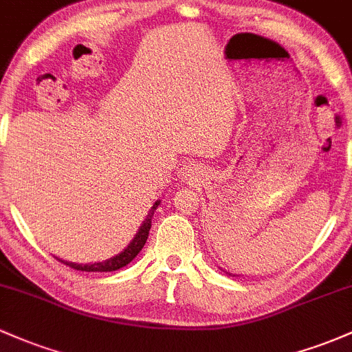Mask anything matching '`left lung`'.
Instances as JSON below:
<instances>
[{"label":"left lung","mask_w":352,"mask_h":352,"mask_svg":"<svg viewBox=\"0 0 352 352\" xmlns=\"http://www.w3.org/2000/svg\"><path fill=\"white\" fill-rule=\"evenodd\" d=\"M227 274H229V272H227Z\"/></svg>","instance_id":"1"}]
</instances>
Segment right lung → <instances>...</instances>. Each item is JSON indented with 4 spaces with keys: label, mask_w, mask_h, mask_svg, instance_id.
<instances>
[{
    "label": "right lung",
    "mask_w": 352,
    "mask_h": 352,
    "mask_svg": "<svg viewBox=\"0 0 352 352\" xmlns=\"http://www.w3.org/2000/svg\"><path fill=\"white\" fill-rule=\"evenodd\" d=\"M158 204H160V200H157V202L153 204L152 210H150V214L146 215V219L144 220V223H142V226H140L138 232L135 234V237L132 239V242H130V244L126 245L125 249L122 250V252L117 254V256L107 258V261H103V262H95V264H76V262L61 261V258H58V261H61V262H63V264L69 265V267H72V269L85 270V272H113V270H118V269L125 267V265L130 264V262H132L133 258L138 256V252H140V250L144 249L146 239H148L150 227H152L153 212H155V208L158 207Z\"/></svg>",
    "instance_id": "1"
}]
</instances>
